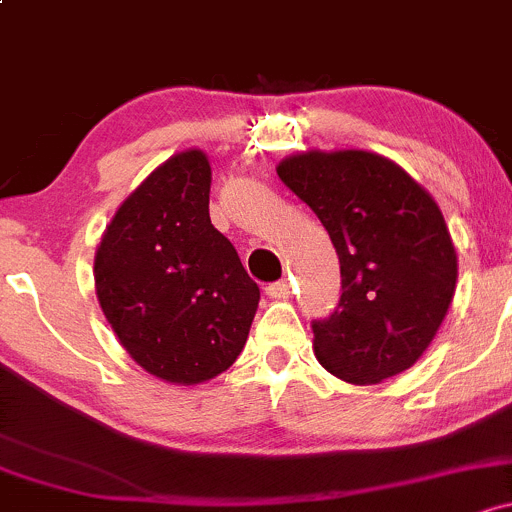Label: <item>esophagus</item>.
Returning <instances> with one entry per match:
<instances>
[{
	"instance_id": "1",
	"label": "esophagus",
	"mask_w": 512,
	"mask_h": 512,
	"mask_svg": "<svg viewBox=\"0 0 512 512\" xmlns=\"http://www.w3.org/2000/svg\"><path fill=\"white\" fill-rule=\"evenodd\" d=\"M266 295L273 300H285L290 295V283L288 280H278V283H271L266 288Z\"/></svg>"
}]
</instances>
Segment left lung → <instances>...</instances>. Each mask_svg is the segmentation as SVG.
Instances as JSON below:
<instances>
[{"instance_id": "8db88e82", "label": "left lung", "mask_w": 512, "mask_h": 512, "mask_svg": "<svg viewBox=\"0 0 512 512\" xmlns=\"http://www.w3.org/2000/svg\"><path fill=\"white\" fill-rule=\"evenodd\" d=\"M278 178L320 217L339 256L342 298L312 322L320 364L361 386L410 368L456 288V251L437 202L368 151L298 153Z\"/></svg>"}]
</instances>
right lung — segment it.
<instances>
[{"label": "right lung", "mask_w": 512, "mask_h": 512, "mask_svg": "<svg viewBox=\"0 0 512 512\" xmlns=\"http://www.w3.org/2000/svg\"><path fill=\"white\" fill-rule=\"evenodd\" d=\"M210 161L183 151L114 214L95 256L102 312L131 359L170 383H202L244 349L261 290L210 219Z\"/></svg>", "instance_id": "1"}]
</instances>
